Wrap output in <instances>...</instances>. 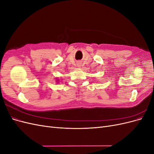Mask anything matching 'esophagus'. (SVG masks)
<instances>
[{
	"label": "esophagus",
	"mask_w": 154,
	"mask_h": 154,
	"mask_svg": "<svg viewBox=\"0 0 154 154\" xmlns=\"http://www.w3.org/2000/svg\"><path fill=\"white\" fill-rule=\"evenodd\" d=\"M80 66V65H78V66Z\"/></svg>",
	"instance_id": "obj_1"
}]
</instances>
